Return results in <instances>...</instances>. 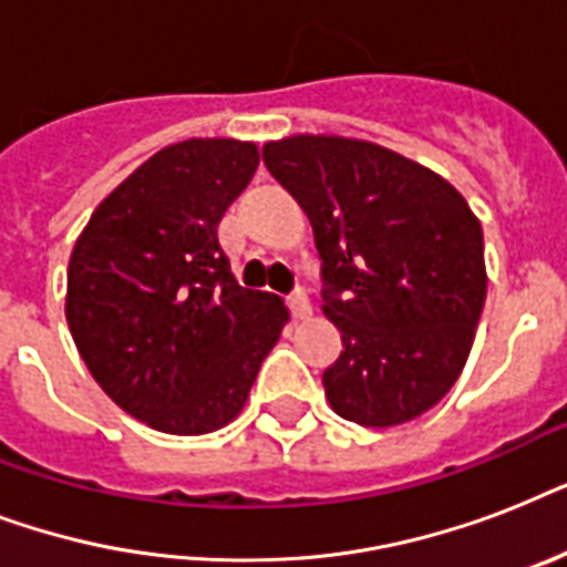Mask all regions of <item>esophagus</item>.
Masks as SVG:
<instances>
[{
  "label": "esophagus",
  "mask_w": 567,
  "mask_h": 567,
  "mask_svg": "<svg viewBox=\"0 0 567 567\" xmlns=\"http://www.w3.org/2000/svg\"><path fill=\"white\" fill-rule=\"evenodd\" d=\"M288 306H291L293 318H297V320L311 318V300L306 297V291H293L291 297H288Z\"/></svg>",
  "instance_id": "34e87169"
}]
</instances>
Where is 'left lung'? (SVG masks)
Here are the masks:
<instances>
[{"mask_svg": "<svg viewBox=\"0 0 567 567\" xmlns=\"http://www.w3.org/2000/svg\"><path fill=\"white\" fill-rule=\"evenodd\" d=\"M261 155L315 229L323 315L344 341L323 371L332 412L377 430L430 412L465 368L488 285L465 196L355 137L291 135Z\"/></svg>", "mask_w": 567, "mask_h": 567, "instance_id": "1", "label": "left lung"}]
</instances>
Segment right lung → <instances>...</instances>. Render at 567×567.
<instances>
[{
	"label": "right lung",
	"instance_id": "right-lung-1",
	"mask_svg": "<svg viewBox=\"0 0 567 567\" xmlns=\"http://www.w3.org/2000/svg\"><path fill=\"white\" fill-rule=\"evenodd\" d=\"M258 167V146L190 137L111 190L66 267V323L114 403L171 435L235 421L282 336V297L240 288L217 223Z\"/></svg>",
	"mask_w": 567,
	"mask_h": 567
}]
</instances>
